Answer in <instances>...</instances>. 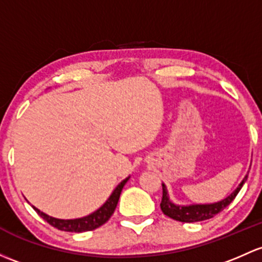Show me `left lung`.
<instances>
[{"label":"left lung","mask_w":262,"mask_h":262,"mask_svg":"<svg viewBox=\"0 0 262 262\" xmlns=\"http://www.w3.org/2000/svg\"><path fill=\"white\" fill-rule=\"evenodd\" d=\"M247 180V176L242 180L240 186L232 192L228 197L225 200L220 201L216 203H210V205H189V206H178L174 205L172 201L168 197V192L164 183L162 184L163 188V196H162L161 202V210L164 214L170 219L176 220L180 222H198V221H205V220H210L212 217L216 216L221 211H224L233 200L237 196L240 189L244 186V183Z\"/></svg>","instance_id":"8db88e82"}]
</instances>
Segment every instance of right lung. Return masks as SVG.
Wrapping results in <instances>:
<instances>
[{"label":"right lung","instance_id":"obj_1","mask_svg":"<svg viewBox=\"0 0 262 262\" xmlns=\"http://www.w3.org/2000/svg\"><path fill=\"white\" fill-rule=\"evenodd\" d=\"M129 180L125 178V180L120 182L118 184L117 188L113 191V193L110 194V197L106 200V202L101 206L99 210H96L93 213H90L89 216L81 217V219H75V220H60L55 219V217L49 216V214L43 213L40 210H37L36 207H34V210L37 212L38 216L42 217L48 224H50L54 227H56L57 230L66 231V232H85V231H93L95 228L100 227L101 225L105 224L106 221L112 217V214L114 213L115 207L118 205V201H119L120 193H122V189L124 184L126 183Z\"/></svg>","mask_w":262,"mask_h":262}]
</instances>
